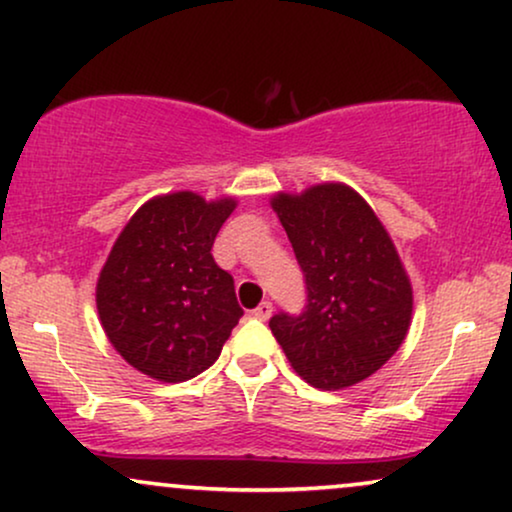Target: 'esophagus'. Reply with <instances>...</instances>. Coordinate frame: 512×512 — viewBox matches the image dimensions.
Here are the masks:
<instances>
[{
    "label": "esophagus",
    "instance_id": "obj_1",
    "mask_svg": "<svg viewBox=\"0 0 512 512\" xmlns=\"http://www.w3.org/2000/svg\"><path fill=\"white\" fill-rule=\"evenodd\" d=\"M271 312H274V307H271V302H260V307H255V312H252V316H255V319H260V321H267L269 316H271Z\"/></svg>",
    "mask_w": 512,
    "mask_h": 512
}]
</instances>
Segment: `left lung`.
<instances>
[{"instance_id":"left-lung-1","label":"left lung","mask_w":512,"mask_h":512,"mask_svg":"<svg viewBox=\"0 0 512 512\" xmlns=\"http://www.w3.org/2000/svg\"><path fill=\"white\" fill-rule=\"evenodd\" d=\"M269 203L307 281L304 314H276L271 333L304 383L357 385L409 333L413 288L404 262L371 205L342 181L278 191Z\"/></svg>"}]
</instances>
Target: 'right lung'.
<instances>
[{"instance_id": "right-lung-1", "label": "right lung", "mask_w": 512, "mask_h": 512, "mask_svg": "<svg viewBox=\"0 0 512 512\" xmlns=\"http://www.w3.org/2000/svg\"><path fill=\"white\" fill-rule=\"evenodd\" d=\"M234 196L160 193L129 217L96 278V312L115 352L148 378L184 383L215 364L243 316L212 243Z\"/></svg>"}]
</instances>
